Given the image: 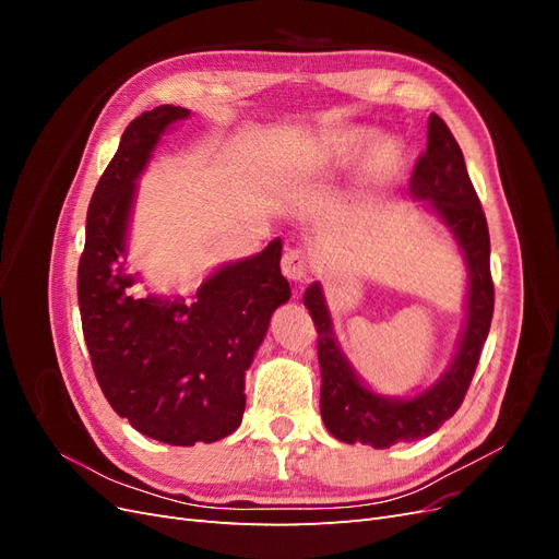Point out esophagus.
<instances>
[{"label":"esophagus","mask_w":559,"mask_h":559,"mask_svg":"<svg viewBox=\"0 0 559 559\" xmlns=\"http://www.w3.org/2000/svg\"><path fill=\"white\" fill-rule=\"evenodd\" d=\"M282 275L289 282H302L310 275V257L298 249L286 251L282 259Z\"/></svg>","instance_id":"1"}]
</instances>
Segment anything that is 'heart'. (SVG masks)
<instances>
[{"label": "heart", "instance_id": "heart-1", "mask_svg": "<svg viewBox=\"0 0 559 559\" xmlns=\"http://www.w3.org/2000/svg\"><path fill=\"white\" fill-rule=\"evenodd\" d=\"M366 181L384 183L394 179L405 163V146L396 138H380L368 126H345L306 134L280 165L282 183L292 189L326 183L359 165Z\"/></svg>", "mask_w": 559, "mask_h": 559}]
</instances>
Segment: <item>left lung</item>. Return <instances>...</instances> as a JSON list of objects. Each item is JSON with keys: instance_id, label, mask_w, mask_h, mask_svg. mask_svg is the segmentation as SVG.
I'll return each instance as SVG.
<instances>
[{"instance_id": "obj_1", "label": "left lung", "mask_w": 559, "mask_h": 559, "mask_svg": "<svg viewBox=\"0 0 559 559\" xmlns=\"http://www.w3.org/2000/svg\"><path fill=\"white\" fill-rule=\"evenodd\" d=\"M408 193L425 202L452 233L466 263V319L460 343L445 373L413 396H386L366 386L337 343L333 319L319 282L308 286L302 302L319 333L321 394L319 408L326 429L343 443L392 448L427 438L441 429L464 401L480 359L495 312V286L489 275V233L476 189L468 179L460 144L441 116H429L427 151L415 165Z\"/></svg>"}]
</instances>
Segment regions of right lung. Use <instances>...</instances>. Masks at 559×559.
Listing matches in <instances>:
<instances>
[{
  "label": "right lung",
  "mask_w": 559,
  "mask_h": 559,
  "mask_svg": "<svg viewBox=\"0 0 559 559\" xmlns=\"http://www.w3.org/2000/svg\"><path fill=\"white\" fill-rule=\"evenodd\" d=\"M189 109L160 105L126 128L99 177L79 263V310L95 378L111 408L167 445L222 441L240 427L245 373L273 312L292 298L280 270L282 240L257 257L218 265L191 302L134 298L126 273L138 179L163 134Z\"/></svg>",
  "instance_id": "1"
}]
</instances>
